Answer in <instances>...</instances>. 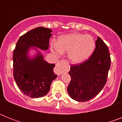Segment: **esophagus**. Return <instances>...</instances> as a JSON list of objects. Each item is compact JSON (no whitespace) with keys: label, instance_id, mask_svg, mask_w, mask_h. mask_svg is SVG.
Returning a JSON list of instances; mask_svg holds the SVG:
<instances>
[{"label":"esophagus","instance_id":"esophagus-1","mask_svg":"<svg viewBox=\"0 0 122 122\" xmlns=\"http://www.w3.org/2000/svg\"><path fill=\"white\" fill-rule=\"evenodd\" d=\"M61 62H62V61H59L57 63V66L55 68V73H56V74H57L58 76L60 75L62 73V70L60 68V64L61 63Z\"/></svg>","mask_w":122,"mask_h":122}]
</instances>
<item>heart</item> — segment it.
<instances>
[{"label": "heart", "instance_id": "b5f03b06", "mask_svg": "<svg viewBox=\"0 0 122 122\" xmlns=\"http://www.w3.org/2000/svg\"><path fill=\"white\" fill-rule=\"evenodd\" d=\"M95 41L90 35L72 33L62 35L51 43V51L57 56L68 52V59L73 64L84 62L93 54Z\"/></svg>", "mask_w": 122, "mask_h": 122}]
</instances>
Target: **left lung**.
<instances>
[{
	"instance_id": "1",
	"label": "left lung",
	"mask_w": 122,
	"mask_h": 122,
	"mask_svg": "<svg viewBox=\"0 0 122 122\" xmlns=\"http://www.w3.org/2000/svg\"><path fill=\"white\" fill-rule=\"evenodd\" d=\"M95 45L91 57L81 64L71 66L69 71L71 81L68 93L72 99L79 102L87 101L96 97L107 81L111 66L108 48L100 37Z\"/></svg>"
}]
</instances>
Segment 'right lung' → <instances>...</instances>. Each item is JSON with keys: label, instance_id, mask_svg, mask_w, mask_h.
<instances>
[{"label": "right lung", "instance_id": "1", "mask_svg": "<svg viewBox=\"0 0 122 122\" xmlns=\"http://www.w3.org/2000/svg\"><path fill=\"white\" fill-rule=\"evenodd\" d=\"M52 30L39 27L21 36L13 51V76L17 86L25 95L36 98L46 95L52 81L57 75L53 71L55 64L44 60L40 50L49 48ZM30 49L37 51L31 58L28 56Z\"/></svg>", "mask_w": 122, "mask_h": 122}]
</instances>
